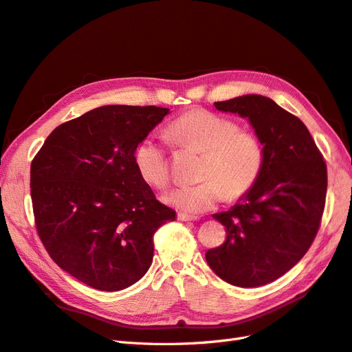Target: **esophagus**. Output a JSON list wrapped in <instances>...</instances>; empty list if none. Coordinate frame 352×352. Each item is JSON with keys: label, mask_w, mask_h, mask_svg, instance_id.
Returning <instances> with one entry per match:
<instances>
[{"label": "esophagus", "mask_w": 352, "mask_h": 352, "mask_svg": "<svg viewBox=\"0 0 352 352\" xmlns=\"http://www.w3.org/2000/svg\"><path fill=\"white\" fill-rule=\"evenodd\" d=\"M177 219L180 221H194V220H197V217L188 216V214H185V212H177Z\"/></svg>", "instance_id": "obj_1"}]
</instances>
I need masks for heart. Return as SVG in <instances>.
Segmentation results:
<instances>
[{
    "mask_svg": "<svg viewBox=\"0 0 352 352\" xmlns=\"http://www.w3.org/2000/svg\"><path fill=\"white\" fill-rule=\"evenodd\" d=\"M167 140L175 146L201 153L198 179L202 182L173 188L166 195L172 207L199 214L214 208L220 199L235 201L257 184L264 166L260 138L241 129L235 120L204 109H192L166 127ZM133 164L145 184L164 189L170 179L166 146L146 136L135 146Z\"/></svg>",
    "mask_w": 352,
    "mask_h": 352,
    "instance_id": "b5f03b06",
    "label": "heart"
}]
</instances>
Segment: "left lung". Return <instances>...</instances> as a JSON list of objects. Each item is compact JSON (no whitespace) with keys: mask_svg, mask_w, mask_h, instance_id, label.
Returning a JSON list of instances; mask_svg holds the SVG:
<instances>
[{"mask_svg":"<svg viewBox=\"0 0 352 352\" xmlns=\"http://www.w3.org/2000/svg\"><path fill=\"white\" fill-rule=\"evenodd\" d=\"M214 105L248 117L264 148V166L241 202L212 216L228 236L206 260L230 285L263 286L291 270L311 247L324 211L327 167L305 124L273 100L242 95Z\"/></svg>","mask_w":352,"mask_h":352,"instance_id":"8db88e82","label":"left lung"}]
</instances>
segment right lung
<instances>
[{"label":"right lung","mask_w":352,"mask_h":352,"mask_svg":"<svg viewBox=\"0 0 352 352\" xmlns=\"http://www.w3.org/2000/svg\"><path fill=\"white\" fill-rule=\"evenodd\" d=\"M155 105H104L57 126L30 164L35 226L50 257L100 291H122L150 269L154 233L176 211L133 164L135 146L164 119Z\"/></svg>","instance_id":"right-lung-1"}]
</instances>
